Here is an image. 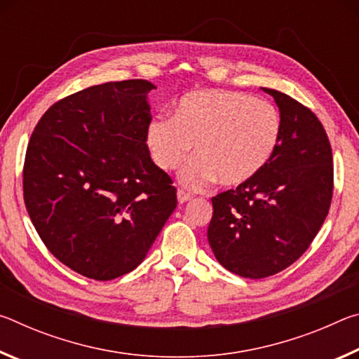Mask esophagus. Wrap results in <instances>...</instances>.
Here are the masks:
<instances>
[{"instance_id": "34e87169", "label": "esophagus", "mask_w": 359, "mask_h": 359, "mask_svg": "<svg viewBox=\"0 0 359 359\" xmlns=\"http://www.w3.org/2000/svg\"><path fill=\"white\" fill-rule=\"evenodd\" d=\"M191 199V196L188 193H185V191H182V190H179L177 191V201H179V204H184V203H188Z\"/></svg>"}]
</instances>
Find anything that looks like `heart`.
<instances>
[{"instance_id":"obj_1","label":"heart","mask_w":359,"mask_h":359,"mask_svg":"<svg viewBox=\"0 0 359 359\" xmlns=\"http://www.w3.org/2000/svg\"><path fill=\"white\" fill-rule=\"evenodd\" d=\"M282 120L267 101L229 90H198L182 96L172 117L149 123L145 141L155 165L172 171L193 145L196 155L179 174L182 187L201 191L212 182L238 187L253 179L274 155Z\"/></svg>"}]
</instances>
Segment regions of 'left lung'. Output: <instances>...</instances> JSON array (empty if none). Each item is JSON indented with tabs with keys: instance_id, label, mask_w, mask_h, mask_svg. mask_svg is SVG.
Wrapping results in <instances>:
<instances>
[{
	"instance_id": "left-lung-1",
	"label": "left lung",
	"mask_w": 359,
	"mask_h": 359,
	"mask_svg": "<svg viewBox=\"0 0 359 359\" xmlns=\"http://www.w3.org/2000/svg\"><path fill=\"white\" fill-rule=\"evenodd\" d=\"M282 133L269 163L245 184L212 198L209 245L218 263L245 278L293 264L312 244L332 198V154L311 109L271 88Z\"/></svg>"
}]
</instances>
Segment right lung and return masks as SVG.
Returning <instances> with one entry per match:
<instances>
[{
    "label": "right lung",
    "instance_id": "right-lung-1",
    "mask_svg": "<svg viewBox=\"0 0 359 359\" xmlns=\"http://www.w3.org/2000/svg\"><path fill=\"white\" fill-rule=\"evenodd\" d=\"M142 79L93 85L42 115L23 166V198L58 261L95 280L128 274L177 205L169 175L150 158Z\"/></svg>",
    "mask_w": 359,
    "mask_h": 359
}]
</instances>
